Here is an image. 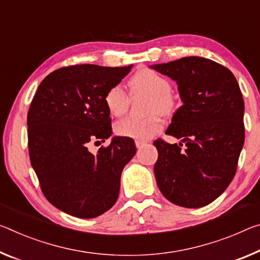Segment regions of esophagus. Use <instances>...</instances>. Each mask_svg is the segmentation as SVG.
<instances>
[{
	"label": "esophagus",
	"instance_id": "34e87169",
	"mask_svg": "<svg viewBox=\"0 0 260 260\" xmlns=\"http://www.w3.org/2000/svg\"><path fill=\"white\" fill-rule=\"evenodd\" d=\"M147 143V141H143V140H137L135 141V146H137V148H141L143 147Z\"/></svg>",
	"mask_w": 260,
	"mask_h": 260
}]
</instances>
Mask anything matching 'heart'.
Returning <instances> with one entry per match:
<instances>
[{"instance_id":"b5f03b06","label":"heart","mask_w":260,"mask_h":260,"mask_svg":"<svg viewBox=\"0 0 260 260\" xmlns=\"http://www.w3.org/2000/svg\"><path fill=\"white\" fill-rule=\"evenodd\" d=\"M129 90L132 94L146 92L151 94L146 118L127 117L115 122L114 131L120 137L148 140L162 129L163 121L159 113L170 114L176 106V98L171 92V85L166 77L150 69H143L131 78ZM104 103L113 117L125 114L129 105V96L121 85H113L106 91Z\"/></svg>"}]
</instances>
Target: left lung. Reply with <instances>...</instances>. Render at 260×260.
Instances as JSON below:
<instances>
[{"instance_id": "8db88e82", "label": "left lung", "mask_w": 260, "mask_h": 260, "mask_svg": "<svg viewBox=\"0 0 260 260\" xmlns=\"http://www.w3.org/2000/svg\"><path fill=\"white\" fill-rule=\"evenodd\" d=\"M150 68L176 81L183 102L166 132L182 142H154L156 182L172 204L204 207L225 191L236 174L245 134L240 85L228 68L200 56Z\"/></svg>"}]
</instances>
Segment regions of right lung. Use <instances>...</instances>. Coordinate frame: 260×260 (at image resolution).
Instances as JSON below:
<instances>
[{
  "mask_svg": "<svg viewBox=\"0 0 260 260\" xmlns=\"http://www.w3.org/2000/svg\"><path fill=\"white\" fill-rule=\"evenodd\" d=\"M132 67L76 64L56 69L44 78L31 102V166L46 199L69 215L92 219L118 199L122 169L137 152L133 139L113 137L97 154L89 146L112 135L104 96Z\"/></svg>",
  "mask_w": 260,
  "mask_h": 260,
  "instance_id": "1",
  "label": "right lung"
}]
</instances>
